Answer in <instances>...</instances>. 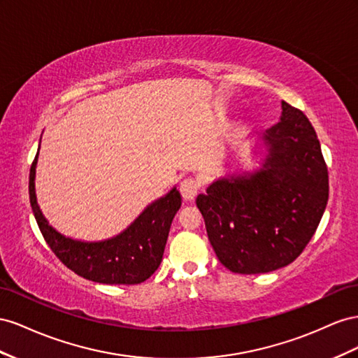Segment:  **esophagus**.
I'll return each mask as SVG.
<instances>
[{
	"mask_svg": "<svg viewBox=\"0 0 358 358\" xmlns=\"http://www.w3.org/2000/svg\"><path fill=\"white\" fill-rule=\"evenodd\" d=\"M199 189H201L199 181L195 180V178H192V177L185 178V180L181 181V185H180V192H181L182 198H185L186 201L195 199V196H196V193L199 192Z\"/></svg>",
	"mask_w": 358,
	"mask_h": 358,
	"instance_id": "34e87169",
	"label": "esophagus"
}]
</instances>
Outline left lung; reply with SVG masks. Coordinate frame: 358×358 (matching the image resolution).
I'll list each match as a JSON object with an SVG mask.
<instances>
[{
    "label": "left lung",
    "mask_w": 358,
    "mask_h": 358,
    "mask_svg": "<svg viewBox=\"0 0 358 358\" xmlns=\"http://www.w3.org/2000/svg\"><path fill=\"white\" fill-rule=\"evenodd\" d=\"M262 139L261 169L219 178L196 198L211 246L232 273H268L297 259L329 201L320 141L300 109L282 101L280 121Z\"/></svg>",
    "instance_id": "obj_1"
}]
</instances>
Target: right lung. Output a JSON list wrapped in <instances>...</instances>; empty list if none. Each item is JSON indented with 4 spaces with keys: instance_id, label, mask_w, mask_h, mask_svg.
Instances as JSON below:
<instances>
[{
    "instance_id": "right-lung-1",
    "label": "right lung",
    "mask_w": 358,
    "mask_h": 358,
    "mask_svg": "<svg viewBox=\"0 0 358 358\" xmlns=\"http://www.w3.org/2000/svg\"><path fill=\"white\" fill-rule=\"evenodd\" d=\"M37 157L38 151L29 169V202L38 229L55 257L80 278L93 282L138 285L147 280L159 268L172 219L181 207L177 187L150 203L117 237L96 243L78 241L57 232L38 208L34 187Z\"/></svg>"
}]
</instances>
